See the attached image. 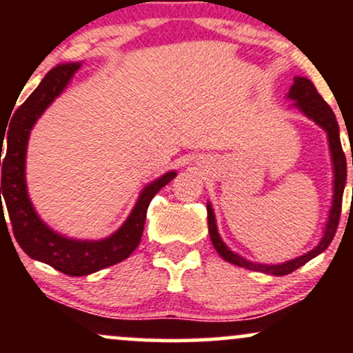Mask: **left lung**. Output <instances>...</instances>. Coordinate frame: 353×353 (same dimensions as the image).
I'll use <instances>...</instances> for the list:
<instances>
[{"label":"left lung","mask_w":353,"mask_h":353,"mask_svg":"<svg viewBox=\"0 0 353 353\" xmlns=\"http://www.w3.org/2000/svg\"><path fill=\"white\" fill-rule=\"evenodd\" d=\"M289 98L295 99V106H297L305 116H309L310 119H314L319 125H322L327 131L330 143V151H332V159H334V171H335V181H334V204H332V210L329 216V224H327L325 234H323L320 244L315 247L314 250H310L309 254L302 255V257L294 259V261L285 262L281 265H261L254 264V262L245 261V259L239 257L237 254H234L232 250H229L225 247L224 242L221 241L217 234L216 228V219H214V210L210 205H208V224H209V236L212 241L214 249L217 250V254L221 255L224 261L230 262V264L244 267L249 270H257V272L264 274H272V275H287L294 270H297L299 267L314 259L315 255L327 249L330 245L332 239H334L335 232H337L339 221H340V212H342V196H343V188H345L347 181V163H345V154H343L342 144H340V136H339V124L335 119L334 111H332L329 104L323 101L322 96L319 94V91L315 89L314 83L307 78H295L294 86L290 88Z\"/></svg>","instance_id":"obj_1"}]
</instances>
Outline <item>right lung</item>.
<instances>
[{
  "mask_svg": "<svg viewBox=\"0 0 353 353\" xmlns=\"http://www.w3.org/2000/svg\"><path fill=\"white\" fill-rule=\"evenodd\" d=\"M79 68V63L61 64V66L52 68L44 76L39 86L31 92L30 98L16 109L10 129H8L5 157H1L5 134H0V219L6 221L1 201L3 194L11 228H13L14 239L18 241L19 247L34 261L44 262V264L54 267L59 272L72 275V277L98 272L104 267L124 261L134 252L136 247L139 245L141 237H143L145 214H148L152 197L176 177V172H168L156 182H152L151 185H148L123 228L104 241H72V239H66L52 232L46 224H43V221L36 216L33 205H31L26 192V182H24V157H26L28 136H30L36 119L66 88L72 74Z\"/></svg>",
  "mask_w": 353,
  "mask_h": 353,
  "instance_id": "right-lung-1",
  "label": "right lung"
}]
</instances>
